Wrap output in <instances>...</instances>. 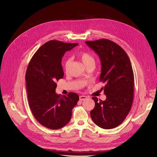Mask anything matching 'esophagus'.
<instances>
[{"instance_id":"esophagus-1","label":"esophagus","mask_w":157,"mask_h":157,"mask_svg":"<svg viewBox=\"0 0 157 157\" xmlns=\"http://www.w3.org/2000/svg\"><path fill=\"white\" fill-rule=\"evenodd\" d=\"M86 98H87L86 96H85V95H81V96H79V100L80 101H84V100L86 99Z\"/></svg>"}]
</instances>
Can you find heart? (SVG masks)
I'll list each match as a JSON object with an SVG mask.
<instances>
[{"label":"heart","mask_w":157,"mask_h":157,"mask_svg":"<svg viewBox=\"0 0 157 157\" xmlns=\"http://www.w3.org/2000/svg\"><path fill=\"white\" fill-rule=\"evenodd\" d=\"M79 57L81 59V60L83 62L84 65L87 67L88 65L91 64H95V61L94 56L88 52H82L79 54ZM72 63V59H66L63 63V67L64 70L66 72H67L71 67V65Z\"/></svg>","instance_id":"b5f03b06"}]
</instances>
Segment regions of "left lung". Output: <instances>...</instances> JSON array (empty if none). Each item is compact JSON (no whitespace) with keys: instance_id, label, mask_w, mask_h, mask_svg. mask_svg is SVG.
I'll list each match as a JSON object with an SVG mask.
<instances>
[{"instance_id":"obj_1","label":"left lung","mask_w":157,"mask_h":157,"mask_svg":"<svg viewBox=\"0 0 157 157\" xmlns=\"http://www.w3.org/2000/svg\"><path fill=\"white\" fill-rule=\"evenodd\" d=\"M85 43L100 58V81L105 83L101 89L106 95L104 101L92 97L95 107L90 116L102 128H115L124 121L132 105L134 77L130 59L124 49L110 40L101 39Z\"/></svg>"}]
</instances>
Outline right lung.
<instances>
[{
	"label": "right lung",
	"mask_w": 157,
	"mask_h": 157,
	"mask_svg": "<svg viewBox=\"0 0 157 157\" xmlns=\"http://www.w3.org/2000/svg\"><path fill=\"white\" fill-rule=\"evenodd\" d=\"M77 45L49 40L38 49L29 63L25 81L29 106L35 118L46 128L56 130L67 125L79 101L76 93L65 96L55 92L56 81L64 75L62 57Z\"/></svg>",
	"instance_id": "1"
}]
</instances>
